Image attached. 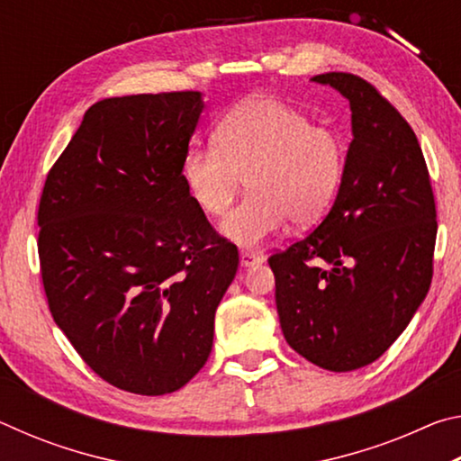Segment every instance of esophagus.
<instances>
[{
	"instance_id": "esophagus-1",
	"label": "esophagus",
	"mask_w": 461,
	"mask_h": 461,
	"mask_svg": "<svg viewBox=\"0 0 461 461\" xmlns=\"http://www.w3.org/2000/svg\"><path fill=\"white\" fill-rule=\"evenodd\" d=\"M264 258L260 254H256V252H240V264L244 268H252V267H258V264L262 262Z\"/></svg>"
}]
</instances>
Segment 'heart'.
<instances>
[{"label": "heart", "instance_id": "obj_1", "mask_svg": "<svg viewBox=\"0 0 461 461\" xmlns=\"http://www.w3.org/2000/svg\"><path fill=\"white\" fill-rule=\"evenodd\" d=\"M213 140L186 150L183 181L203 213L223 217L246 176L249 194L221 223L223 236L241 248L260 246L288 220L296 228L315 223L339 189L341 138L280 99L233 107Z\"/></svg>", "mask_w": 461, "mask_h": 461}]
</instances>
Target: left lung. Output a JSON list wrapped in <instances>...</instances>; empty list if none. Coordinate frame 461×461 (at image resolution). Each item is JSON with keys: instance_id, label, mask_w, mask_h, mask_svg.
<instances>
[{"instance_id": "left-lung-1", "label": "left lung", "mask_w": 461, "mask_h": 461, "mask_svg": "<svg viewBox=\"0 0 461 461\" xmlns=\"http://www.w3.org/2000/svg\"><path fill=\"white\" fill-rule=\"evenodd\" d=\"M311 81L349 101L354 138L330 213L268 264L288 346L349 372L378 360L425 301L435 199L415 131L370 83L349 73Z\"/></svg>"}]
</instances>
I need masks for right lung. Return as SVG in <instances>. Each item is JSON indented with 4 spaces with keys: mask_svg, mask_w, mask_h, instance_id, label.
<instances>
[{
    "mask_svg": "<svg viewBox=\"0 0 461 461\" xmlns=\"http://www.w3.org/2000/svg\"><path fill=\"white\" fill-rule=\"evenodd\" d=\"M203 93L101 99L46 176L38 254L54 323L109 384L183 388L238 272L183 181Z\"/></svg>",
    "mask_w": 461,
    "mask_h": 461,
    "instance_id": "right-lung-1",
    "label": "right lung"
}]
</instances>
